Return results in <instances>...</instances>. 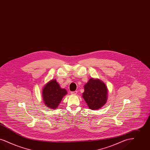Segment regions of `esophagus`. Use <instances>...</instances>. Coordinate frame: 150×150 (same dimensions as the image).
Segmentation results:
<instances>
[{"label":"esophagus","mask_w":150,"mask_h":150,"mask_svg":"<svg viewBox=\"0 0 150 150\" xmlns=\"http://www.w3.org/2000/svg\"><path fill=\"white\" fill-rule=\"evenodd\" d=\"M77 93H78V91H75L71 92V94L72 95H76V94H77Z\"/></svg>","instance_id":"34e87169"}]
</instances>
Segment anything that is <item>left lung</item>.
<instances>
[{"label":"left lung","mask_w":150,"mask_h":150,"mask_svg":"<svg viewBox=\"0 0 150 150\" xmlns=\"http://www.w3.org/2000/svg\"><path fill=\"white\" fill-rule=\"evenodd\" d=\"M82 97L91 110L102 108L108 99V88L105 83L99 79L90 78L84 85Z\"/></svg>","instance_id":"1"}]
</instances>
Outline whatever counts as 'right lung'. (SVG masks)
Instances as JSON below:
<instances>
[{"label": "right lung", "instance_id": "right-lung-1", "mask_svg": "<svg viewBox=\"0 0 150 150\" xmlns=\"http://www.w3.org/2000/svg\"><path fill=\"white\" fill-rule=\"evenodd\" d=\"M43 101L50 109H56L64 96L67 94L65 89H62L56 79H52L45 84L42 91Z\"/></svg>", "mask_w": 150, "mask_h": 150}]
</instances>
